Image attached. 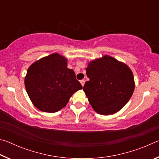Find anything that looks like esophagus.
<instances>
[{
    "label": "esophagus",
    "mask_w": 159,
    "mask_h": 159,
    "mask_svg": "<svg viewBox=\"0 0 159 159\" xmlns=\"http://www.w3.org/2000/svg\"><path fill=\"white\" fill-rule=\"evenodd\" d=\"M80 83H81V85H82V86L83 87V86H84V84H85V80H80Z\"/></svg>",
    "instance_id": "esophagus-1"
}]
</instances>
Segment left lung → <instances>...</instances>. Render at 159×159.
I'll use <instances>...</instances> for the list:
<instances>
[{
  "mask_svg": "<svg viewBox=\"0 0 159 159\" xmlns=\"http://www.w3.org/2000/svg\"><path fill=\"white\" fill-rule=\"evenodd\" d=\"M90 80L83 86L89 103L102 115L120 111L133 95V74L128 65L109 55L90 61L85 69Z\"/></svg>",
  "mask_w": 159,
  "mask_h": 159,
  "instance_id": "left-lung-1",
  "label": "left lung"
}]
</instances>
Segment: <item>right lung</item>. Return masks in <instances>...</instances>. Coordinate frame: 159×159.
Returning a JSON list of instances; mask_svg holds the SVG:
<instances>
[{
    "label": "right lung",
    "instance_id": "add662e5",
    "mask_svg": "<svg viewBox=\"0 0 159 159\" xmlns=\"http://www.w3.org/2000/svg\"><path fill=\"white\" fill-rule=\"evenodd\" d=\"M26 90L34 105L41 111L55 113L66 105L74 93L83 87L67 59L53 53L35 61L25 79Z\"/></svg>",
    "mask_w": 159,
    "mask_h": 159
}]
</instances>
